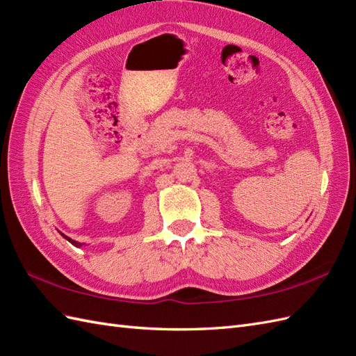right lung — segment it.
<instances>
[{
    "label": "right lung",
    "mask_w": 356,
    "mask_h": 356,
    "mask_svg": "<svg viewBox=\"0 0 356 356\" xmlns=\"http://www.w3.org/2000/svg\"><path fill=\"white\" fill-rule=\"evenodd\" d=\"M63 236H65V234H63ZM65 238H66L72 245H75V247H81V245H83V243H79V242H76V241H72L70 238H67V236H65Z\"/></svg>",
    "instance_id": "obj_1"
}]
</instances>
